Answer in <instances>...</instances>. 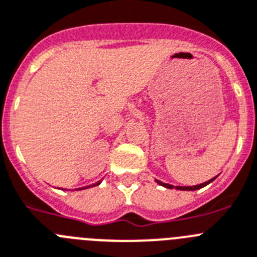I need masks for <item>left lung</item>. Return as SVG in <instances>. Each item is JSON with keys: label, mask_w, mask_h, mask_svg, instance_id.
<instances>
[{"label": "left lung", "mask_w": 257, "mask_h": 257, "mask_svg": "<svg viewBox=\"0 0 257 257\" xmlns=\"http://www.w3.org/2000/svg\"><path fill=\"white\" fill-rule=\"evenodd\" d=\"M215 178H216V177H214V178H212V179L207 180V182H205V183L197 184V186H189V187H180V186L174 187V186H172V184L163 183V182H160V180H157V179H156V183H159V184H160V186L165 187V188H169V189L175 188V189H179V191H196V189H200V188H202V187L207 186V184H209V183H211V182L215 179Z\"/></svg>", "instance_id": "left-lung-1"}]
</instances>
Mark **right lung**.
<instances>
[{
    "mask_svg": "<svg viewBox=\"0 0 257 257\" xmlns=\"http://www.w3.org/2000/svg\"><path fill=\"white\" fill-rule=\"evenodd\" d=\"M101 183V180L100 182H97V183H94V184H92V186H87V187H83V188H78L77 191H79V189H85V188H89V187H94V186H98V184Z\"/></svg>",
    "mask_w": 257,
    "mask_h": 257,
    "instance_id": "right-lung-1",
    "label": "right lung"
}]
</instances>
